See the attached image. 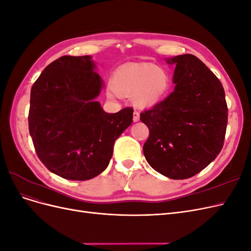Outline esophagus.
I'll list each match as a JSON object with an SVG mask.
<instances>
[{
	"mask_svg": "<svg viewBox=\"0 0 251 251\" xmlns=\"http://www.w3.org/2000/svg\"><path fill=\"white\" fill-rule=\"evenodd\" d=\"M139 119H140V114H139V112H138V111H134V113H133V120H134V123H137V121H139Z\"/></svg>",
	"mask_w": 251,
	"mask_h": 251,
	"instance_id": "obj_1",
	"label": "esophagus"
}]
</instances>
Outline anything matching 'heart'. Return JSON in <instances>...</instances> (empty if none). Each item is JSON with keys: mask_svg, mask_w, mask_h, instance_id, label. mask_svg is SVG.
Here are the masks:
<instances>
[{"mask_svg": "<svg viewBox=\"0 0 251 251\" xmlns=\"http://www.w3.org/2000/svg\"><path fill=\"white\" fill-rule=\"evenodd\" d=\"M170 87L169 73L163 67L151 64L125 65L114 72L107 96L116 100L132 96L139 107L155 104L164 96Z\"/></svg>", "mask_w": 251, "mask_h": 251, "instance_id": "b5f03b06", "label": "heart"}]
</instances>
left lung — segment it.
Instances as JSON below:
<instances>
[{
    "instance_id": "1",
    "label": "left lung",
    "mask_w": 251,
    "mask_h": 251,
    "mask_svg": "<svg viewBox=\"0 0 251 251\" xmlns=\"http://www.w3.org/2000/svg\"><path fill=\"white\" fill-rule=\"evenodd\" d=\"M165 60L176 66L175 89L164 100L140 114L150 131L143 154L163 176L187 179L221 151L228 110L221 81L198 57L183 54Z\"/></svg>"
}]
</instances>
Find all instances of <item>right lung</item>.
<instances>
[{
  "label": "right lung",
  "mask_w": 251,
  "mask_h": 251,
  "mask_svg": "<svg viewBox=\"0 0 251 251\" xmlns=\"http://www.w3.org/2000/svg\"><path fill=\"white\" fill-rule=\"evenodd\" d=\"M90 55L62 56L45 68L30 93L29 133L40 160L57 176L89 180L110 163L114 142L133 109L107 113L95 100L103 87Z\"/></svg>",
  "instance_id": "right-lung-1"
}]
</instances>
